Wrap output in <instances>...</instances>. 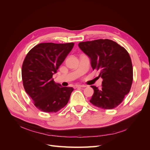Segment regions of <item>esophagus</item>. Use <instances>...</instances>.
<instances>
[{"label":"esophagus","instance_id":"1","mask_svg":"<svg viewBox=\"0 0 150 150\" xmlns=\"http://www.w3.org/2000/svg\"><path fill=\"white\" fill-rule=\"evenodd\" d=\"M86 87V86L84 85H76L74 86V88H85Z\"/></svg>","mask_w":150,"mask_h":150}]
</instances>
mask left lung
I'll return each instance as SVG.
<instances>
[{
  "mask_svg": "<svg viewBox=\"0 0 150 150\" xmlns=\"http://www.w3.org/2000/svg\"><path fill=\"white\" fill-rule=\"evenodd\" d=\"M78 46L88 56L93 70L99 72L102 88L91 86L94 94L90 103L104 110L115 108L131 89L133 72L128 51L110 39H98L79 42Z\"/></svg>",
  "mask_w": 150,
  "mask_h": 150,
  "instance_id": "8db88e82",
  "label": "left lung"
}]
</instances>
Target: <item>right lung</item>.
I'll use <instances>...</instances> for the list:
<instances>
[{"label": "right lung", "instance_id": "right-lung-1", "mask_svg": "<svg viewBox=\"0 0 150 150\" xmlns=\"http://www.w3.org/2000/svg\"><path fill=\"white\" fill-rule=\"evenodd\" d=\"M73 42L40 43L31 49L22 66V78L25 92L38 110L56 112L67 104L74 89L62 87L52 76L73 47Z\"/></svg>", "mask_w": 150, "mask_h": 150}]
</instances>
